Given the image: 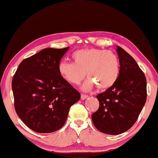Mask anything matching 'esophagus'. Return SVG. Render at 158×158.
<instances>
[{
	"mask_svg": "<svg viewBox=\"0 0 158 158\" xmlns=\"http://www.w3.org/2000/svg\"><path fill=\"white\" fill-rule=\"evenodd\" d=\"M88 97V96H87V95H85V94H81V99L82 100H85V99H86Z\"/></svg>",
	"mask_w": 158,
	"mask_h": 158,
	"instance_id": "1",
	"label": "esophagus"
}]
</instances>
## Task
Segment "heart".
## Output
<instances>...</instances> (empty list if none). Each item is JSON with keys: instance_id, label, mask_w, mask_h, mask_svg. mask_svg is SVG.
Returning a JSON list of instances; mask_svg holds the SVG:
<instances>
[{"instance_id": "obj_1", "label": "heart", "mask_w": 158, "mask_h": 158, "mask_svg": "<svg viewBox=\"0 0 158 158\" xmlns=\"http://www.w3.org/2000/svg\"><path fill=\"white\" fill-rule=\"evenodd\" d=\"M73 62L62 61L58 66L60 74L69 83L77 85L85 75L84 90H90L96 85L101 90L111 88L119 75V61L113 52L97 48H87L75 52Z\"/></svg>"}]
</instances>
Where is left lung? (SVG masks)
I'll return each instance as SVG.
<instances>
[{
    "instance_id": "left-lung-1",
    "label": "left lung",
    "mask_w": 158,
    "mask_h": 158,
    "mask_svg": "<svg viewBox=\"0 0 158 158\" xmlns=\"http://www.w3.org/2000/svg\"><path fill=\"white\" fill-rule=\"evenodd\" d=\"M119 75L111 88L96 96L99 108L92 114L96 128L116 135L128 130L137 121L147 99V81L135 59L117 46Z\"/></svg>"
}]
</instances>
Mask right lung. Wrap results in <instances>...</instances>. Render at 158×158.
Wrapping results in <instances>:
<instances>
[{"mask_svg":"<svg viewBox=\"0 0 158 158\" xmlns=\"http://www.w3.org/2000/svg\"><path fill=\"white\" fill-rule=\"evenodd\" d=\"M69 49L46 48L23 60L12 80L14 107L27 126L38 133L61 129L81 94L60 74L58 66Z\"/></svg>","mask_w":158,"mask_h":158,"instance_id":"obj_1","label":"right lung"}]
</instances>
